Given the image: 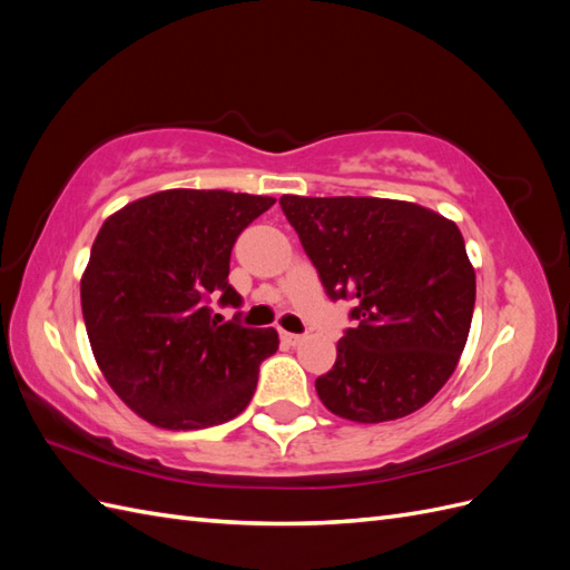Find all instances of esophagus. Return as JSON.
I'll return each instance as SVG.
<instances>
[{
    "label": "esophagus",
    "instance_id": "esophagus-1",
    "mask_svg": "<svg viewBox=\"0 0 570 570\" xmlns=\"http://www.w3.org/2000/svg\"><path fill=\"white\" fill-rule=\"evenodd\" d=\"M281 337L287 342V344H292V347H295V344H299L302 340H304V335H297V333H281Z\"/></svg>",
    "mask_w": 570,
    "mask_h": 570
}]
</instances>
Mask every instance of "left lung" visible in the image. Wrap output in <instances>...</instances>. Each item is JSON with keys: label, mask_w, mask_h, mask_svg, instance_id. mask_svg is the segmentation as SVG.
<instances>
[{"label": "left lung", "mask_w": 570, "mask_h": 570, "mask_svg": "<svg viewBox=\"0 0 570 570\" xmlns=\"http://www.w3.org/2000/svg\"><path fill=\"white\" fill-rule=\"evenodd\" d=\"M283 214L333 302L354 327L316 392L356 423L404 419L454 373L471 331L475 271L456 223L377 197H281Z\"/></svg>", "instance_id": "8db88e82"}]
</instances>
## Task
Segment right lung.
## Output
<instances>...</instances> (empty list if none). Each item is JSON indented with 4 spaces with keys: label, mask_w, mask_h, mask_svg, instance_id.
I'll return each instance as SVG.
<instances>
[{
    "label": "right lung",
    "mask_w": 570,
    "mask_h": 570,
    "mask_svg": "<svg viewBox=\"0 0 570 570\" xmlns=\"http://www.w3.org/2000/svg\"><path fill=\"white\" fill-rule=\"evenodd\" d=\"M273 197L164 189L105 220L80 281L97 366L137 416L166 430L220 425L252 400L273 327L239 325L209 302L239 306L228 283L237 235Z\"/></svg>",
    "instance_id": "1"
}]
</instances>
